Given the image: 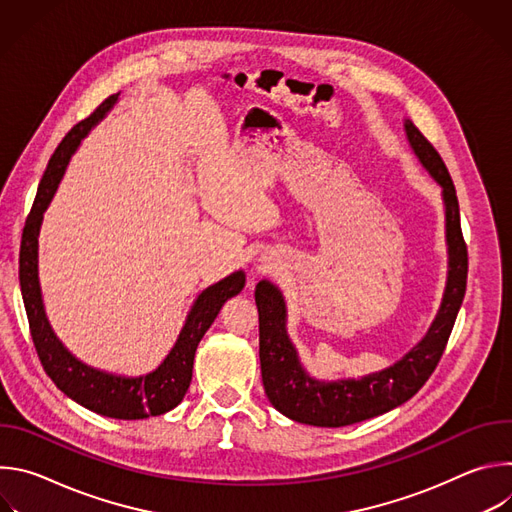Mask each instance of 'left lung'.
<instances>
[{
    "label": "left lung",
    "mask_w": 512,
    "mask_h": 512,
    "mask_svg": "<svg viewBox=\"0 0 512 512\" xmlns=\"http://www.w3.org/2000/svg\"><path fill=\"white\" fill-rule=\"evenodd\" d=\"M405 129L421 164L444 188L450 277L440 314L425 338L393 367L362 379L326 383L312 379L302 369L296 348L285 334V306L279 289L267 279L259 281L255 302L259 312L261 379L271 405L294 421L318 427H342L399 407L425 385L450 340L468 279V247L460 225V204L442 156L411 121H405Z\"/></svg>",
    "instance_id": "8db88e82"
}]
</instances>
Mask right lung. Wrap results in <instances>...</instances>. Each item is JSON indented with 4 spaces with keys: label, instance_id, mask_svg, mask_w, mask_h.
Listing matches in <instances>:
<instances>
[{
    "label": "right lung",
    "instance_id": "obj_1",
    "mask_svg": "<svg viewBox=\"0 0 512 512\" xmlns=\"http://www.w3.org/2000/svg\"><path fill=\"white\" fill-rule=\"evenodd\" d=\"M117 95L107 97L89 117H85L72 127L54 150L40 180L32 210L26 218L22 233L20 287L32 342L52 383L72 401L81 403L83 407L99 415L115 419H143L152 415H162L174 409L184 399L192 381L196 346L214 322L216 314L221 312L223 304L229 298L237 296L245 287V273L235 271L229 277L202 291L194 308L188 314V320L180 332L176 346L160 367L150 375L129 379L91 369L72 356L54 336L44 314L38 285V231L42 223V212L52 200L72 152L77 150V145L93 127V123H97V119L103 117V113L117 101Z\"/></svg>",
    "mask_w": 512,
    "mask_h": 512
}]
</instances>
